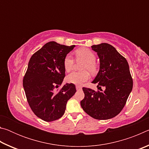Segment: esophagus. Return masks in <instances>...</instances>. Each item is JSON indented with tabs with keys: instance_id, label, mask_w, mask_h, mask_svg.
<instances>
[{
	"instance_id": "1",
	"label": "esophagus",
	"mask_w": 149,
	"mask_h": 149,
	"mask_svg": "<svg viewBox=\"0 0 149 149\" xmlns=\"http://www.w3.org/2000/svg\"><path fill=\"white\" fill-rule=\"evenodd\" d=\"M75 88H76V89H77V90H80V89H81V86H79V85H77V86L75 87Z\"/></svg>"
}]
</instances>
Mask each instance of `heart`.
Wrapping results in <instances>:
<instances>
[{"label": "heart", "instance_id": "1", "mask_svg": "<svg viewBox=\"0 0 149 149\" xmlns=\"http://www.w3.org/2000/svg\"><path fill=\"white\" fill-rule=\"evenodd\" d=\"M75 56L77 60H82L85 62L83 67V70H88L91 74L96 72L95 60L96 56L94 52L87 48H81L75 51ZM74 64V60L70 55L68 54L64 59V67L66 72H70L73 69ZM90 75L87 71L78 72H73L66 77L67 81L70 84L81 85L83 83L89 80Z\"/></svg>", "mask_w": 149, "mask_h": 149}]
</instances>
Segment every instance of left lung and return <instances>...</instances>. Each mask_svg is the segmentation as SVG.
Here are the masks:
<instances>
[{"label":"left lung","mask_w":149,"mask_h":149,"mask_svg":"<svg viewBox=\"0 0 149 149\" xmlns=\"http://www.w3.org/2000/svg\"><path fill=\"white\" fill-rule=\"evenodd\" d=\"M91 48L100 60L99 71L92 83L98 84L100 91L83 87L85 97L81 106L95 119L108 120L116 116L124 107L132 91L133 79L127 61L114 47L101 43Z\"/></svg>","instance_id":"obj_1"}]
</instances>
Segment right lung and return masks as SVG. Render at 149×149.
I'll return each instance as SVG.
<instances>
[{"label":"right lung","mask_w":149,"mask_h":149,"mask_svg":"<svg viewBox=\"0 0 149 149\" xmlns=\"http://www.w3.org/2000/svg\"><path fill=\"white\" fill-rule=\"evenodd\" d=\"M75 47L50 41L29 60L23 79L24 89L32 111L45 122L61 118L68 100L76 92L73 84H66L59 92H54L65 77L64 58Z\"/></svg>","instance_id":"obj_1"}]
</instances>
